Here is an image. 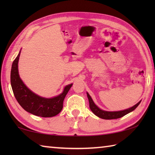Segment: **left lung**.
<instances>
[{"label": "left lung", "instance_id": "8db88e82", "mask_svg": "<svg viewBox=\"0 0 155 155\" xmlns=\"http://www.w3.org/2000/svg\"><path fill=\"white\" fill-rule=\"evenodd\" d=\"M87 97L88 98V101H89V107L91 110L92 112L96 115V116L98 117L99 118H103V119H116V118H119L124 117V115H126L127 114L130 113L133 110H134L135 108L139 106V104L140 103V101H139V103L136 104L134 106L130 107L128 109L126 110H120V111H115V112H109V111H105L100 109L96 104L94 103V102L92 99V98L89 95L88 93H87Z\"/></svg>", "mask_w": 155, "mask_h": 155}]
</instances>
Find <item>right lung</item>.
I'll list each match as a JSON object with an SVG mask.
<instances>
[{
  "label": "right lung",
  "instance_id": "1",
  "mask_svg": "<svg viewBox=\"0 0 155 155\" xmlns=\"http://www.w3.org/2000/svg\"><path fill=\"white\" fill-rule=\"evenodd\" d=\"M21 54L13 61L11 72V83L16 101L24 109L32 114L41 117H52L58 114L63 107V101L72 84L64 88L58 96L47 98L41 97L29 90L23 83L18 74V62Z\"/></svg>",
  "mask_w": 155,
  "mask_h": 155
}]
</instances>
